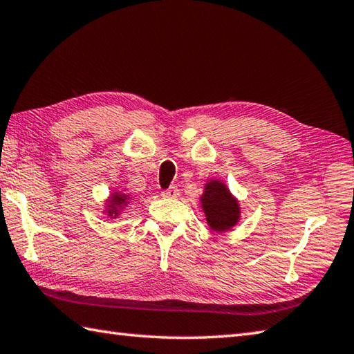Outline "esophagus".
I'll list each match as a JSON object with an SVG mask.
<instances>
[{"label": "esophagus", "mask_w": 354, "mask_h": 354, "mask_svg": "<svg viewBox=\"0 0 354 354\" xmlns=\"http://www.w3.org/2000/svg\"><path fill=\"white\" fill-rule=\"evenodd\" d=\"M161 195L164 198H178L179 196V190H178L176 185H170L169 189H165V190L161 192Z\"/></svg>", "instance_id": "esophagus-1"}]
</instances>
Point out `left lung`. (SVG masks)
<instances>
[{
  "label": "left lung",
  "mask_w": 354,
  "mask_h": 354,
  "mask_svg": "<svg viewBox=\"0 0 354 354\" xmlns=\"http://www.w3.org/2000/svg\"><path fill=\"white\" fill-rule=\"evenodd\" d=\"M203 209L205 212L207 221H209L213 230L223 232L230 230V227L238 223L239 207L230 192L224 184L219 181H212L205 185V193L201 198Z\"/></svg>",
  "instance_id": "1"
}]
</instances>
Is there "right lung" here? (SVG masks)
Segmentation results:
<instances>
[{
	"instance_id": "obj_1",
	"label": "right lung",
	"mask_w": 354,
	"mask_h": 354,
	"mask_svg": "<svg viewBox=\"0 0 354 354\" xmlns=\"http://www.w3.org/2000/svg\"><path fill=\"white\" fill-rule=\"evenodd\" d=\"M124 199H126V198H124V196H121V195H116V193H115V201H113V203L115 204H120V203H122V201ZM115 210V209H113Z\"/></svg>"
}]
</instances>
